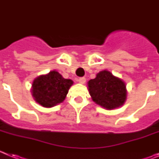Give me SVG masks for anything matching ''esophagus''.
I'll return each instance as SVG.
<instances>
[{
  "instance_id": "1",
  "label": "esophagus",
  "mask_w": 159,
  "mask_h": 159,
  "mask_svg": "<svg viewBox=\"0 0 159 159\" xmlns=\"http://www.w3.org/2000/svg\"><path fill=\"white\" fill-rule=\"evenodd\" d=\"M78 82L80 84H84V83L86 82V78L85 77H80V78L78 79Z\"/></svg>"
}]
</instances>
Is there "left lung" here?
Returning <instances> with one entry per match:
<instances>
[{
    "instance_id": "8db88e82",
    "label": "left lung",
    "mask_w": 159,
    "mask_h": 159,
    "mask_svg": "<svg viewBox=\"0 0 159 159\" xmlns=\"http://www.w3.org/2000/svg\"><path fill=\"white\" fill-rule=\"evenodd\" d=\"M88 90L95 103L109 110L122 106L127 99L124 82L106 70L89 80Z\"/></svg>"
}]
</instances>
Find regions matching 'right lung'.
<instances>
[{"label":"right lung","mask_w":159,"mask_h":159,"mask_svg":"<svg viewBox=\"0 0 159 159\" xmlns=\"http://www.w3.org/2000/svg\"><path fill=\"white\" fill-rule=\"evenodd\" d=\"M72 80L64 79L56 71L35 79L32 93L35 100L44 107H52L65 99Z\"/></svg>","instance_id":"right-lung-1"}]
</instances>
